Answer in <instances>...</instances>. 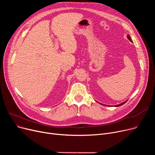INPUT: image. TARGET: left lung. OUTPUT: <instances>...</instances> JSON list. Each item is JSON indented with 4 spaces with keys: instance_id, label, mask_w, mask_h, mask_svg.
<instances>
[{
    "instance_id": "left-lung-1",
    "label": "left lung",
    "mask_w": 155,
    "mask_h": 155,
    "mask_svg": "<svg viewBox=\"0 0 155 155\" xmlns=\"http://www.w3.org/2000/svg\"><path fill=\"white\" fill-rule=\"evenodd\" d=\"M127 39L129 40V41H131V42H133V41H132V39H131V37H130L129 35H127ZM126 102H123V103H122V104H119V105H116V107H117V106H120V105H123L124 104H125L126 102Z\"/></svg>"
}]
</instances>
